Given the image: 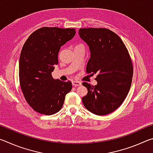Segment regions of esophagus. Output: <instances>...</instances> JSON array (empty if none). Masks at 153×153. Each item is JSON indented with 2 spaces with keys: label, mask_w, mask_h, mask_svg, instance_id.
<instances>
[{
  "label": "esophagus",
  "mask_w": 153,
  "mask_h": 153,
  "mask_svg": "<svg viewBox=\"0 0 153 153\" xmlns=\"http://www.w3.org/2000/svg\"><path fill=\"white\" fill-rule=\"evenodd\" d=\"M81 83L79 82H77V81H74L72 82V85H73L75 87H77V86H81Z\"/></svg>",
  "instance_id": "obj_1"
}]
</instances>
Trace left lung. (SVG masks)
I'll return each instance as SVG.
<instances>
[{
	"label": "left lung",
	"instance_id": "obj_1",
	"mask_svg": "<svg viewBox=\"0 0 153 153\" xmlns=\"http://www.w3.org/2000/svg\"><path fill=\"white\" fill-rule=\"evenodd\" d=\"M79 34L90 51L86 73L97 74V81L96 86L82 83L88 89L83 104L95 115H107L122 104L130 89L133 76L130 56L123 41L110 30L81 28Z\"/></svg>",
	"mask_w": 153,
	"mask_h": 153
}]
</instances>
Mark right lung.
<instances>
[{"instance_id": "1", "label": "right lung", "mask_w": 153, "mask_h": 153, "mask_svg": "<svg viewBox=\"0 0 153 153\" xmlns=\"http://www.w3.org/2000/svg\"><path fill=\"white\" fill-rule=\"evenodd\" d=\"M76 32L74 28L41 27L23 46L19 66L20 86L28 105L36 112L46 115L57 113L72 89L70 81L53 79L51 73L58 64L61 46L71 40Z\"/></svg>"}]
</instances>
